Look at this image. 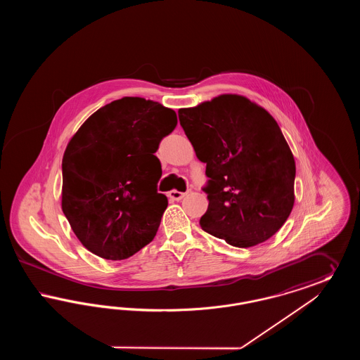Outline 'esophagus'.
<instances>
[{
  "mask_svg": "<svg viewBox=\"0 0 360 360\" xmlns=\"http://www.w3.org/2000/svg\"><path fill=\"white\" fill-rule=\"evenodd\" d=\"M188 193H182V191H178V190H172L169 191V197L174 200V201H181Z\"/></svg>",
  "mask_w": 360,
  "mask_h": 360,
  "instance_id": "34e87169",
  "label": "esophagus"
}]
</instances>
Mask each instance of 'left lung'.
I'll return each instance as SVG.
<instances>
[{"mask_svg":"<svg viewBox=\"0 0 360 360\" xmlns=\"http://www.w3.org/2000/svg\"><path fill=\"white\" fill-rule=\"evenodd\" d=\"M197 158L206 163L209 205L200 225L239 248L270 239L294 205L295 162L274 117L239 94L178 110Z\"/></svg>","mask_w":360,"mask_h":360,"instance_id":"left-lung-1","label":"left lung"}]
</instances>
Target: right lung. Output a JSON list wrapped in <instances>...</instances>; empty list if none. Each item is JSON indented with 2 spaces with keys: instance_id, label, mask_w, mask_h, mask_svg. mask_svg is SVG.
I'll return each mask as SVG.
<instances>
[{
  "instance_id": "add662e5",
  "label": "right lung",
  "mask_w": 360,
  "mask_h": 360,
  "mask_svg": "<svg viewBox=\"0 0 360 360\" xmlns=\"http://www.w3.org/2000/svg\"><path fill=\"white\" fill-rule=\"evenodd\" d=\"M176 127L175 112L124 97L94 112L71 137L62 160V210L82 245L122 260L151 243L167 197L156 191L155 153Z\"/></svg>"
}]
</instances>
